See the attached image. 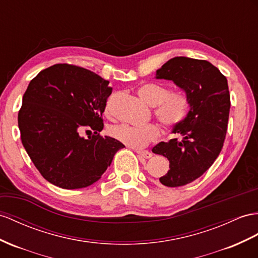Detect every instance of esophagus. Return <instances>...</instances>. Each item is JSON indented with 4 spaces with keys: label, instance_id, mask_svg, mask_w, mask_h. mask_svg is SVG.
Returning a JSON list of instances; mask_svg holds the SVG:
<instances>
[{
    "label": "esophagus",
    "instance_id": "esophagus-1",
    "mask_svg": "<svg viewBox=\"0 0 258 258\" xmlns=\"http://www.w3.org/2000/svg\"><path fill=\"white\" fill-rule=\"evenodd\" d=\"M136 153L141 157L145 158V159H149V158L153 157V154L149 153V151H147V150H136Z\"/></svg>",
    "mask_w": 258,
    "mask_h": 258
}]
</instances>
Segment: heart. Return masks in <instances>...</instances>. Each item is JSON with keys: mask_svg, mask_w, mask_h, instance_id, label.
<instances>
[{"mask_svg": "<svg viewBox=\"0 0 258 258\" xmlns=\"http://www.w3.org/2000/svg\"><path fill=\"white\" fill-rule=\"evenodd\" d=\"M138 96L150 105H156L155 114L164 126L175 127L182 124L188 114L187 99L181 94H170L163 86L148 83L138 88ZM105 113H109V104L105 105ZM110 135L132 148L141 149L160 137V130L156 124L135 125L121 124L110 128Z\"/></svg>", "mask_w": 258, "mask_h": 258, "instance_id": "obj_1", "label": "heart"}]
</instances>
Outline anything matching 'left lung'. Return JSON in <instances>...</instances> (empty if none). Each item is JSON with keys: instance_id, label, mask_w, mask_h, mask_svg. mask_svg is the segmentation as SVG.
Listing matches in <instances>:
<instances>
[{"instance_id": "left-lung-1", "label": "left lung", "mask_w": 258, "mask_h": 258, "mask_svg": "<svg viewBox=\"0 0 258 258\" xmlns=\"http://www.w3.org/2000/svg\"><path fill=\"white\" fill-rule=\"evenodd\" d=\"M157 79L172 81L186 95L188 114L172 133L182 135L161 142L153 153L170 162L159 181L169 187L183 186L202 176L219 156L226 138L230 94L226 76L208 61L175 56L156 72Z\"/></svg>"}]
</instances>
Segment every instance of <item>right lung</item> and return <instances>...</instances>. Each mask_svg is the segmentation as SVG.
Returning <instances> with one entry per match:
<instances>
[{
    "label": "right lung",
    "mask_w": 258,
    "mask_h": 258,
    "mask_svg": "<svg viewBox=\"0 0 258 258\" xmlns=\"http://www.w3.org/2000/svg\"><path fill=\"white\" fill-rule=\"evenodd\" d=\"M112 88L96 73L55 64L29 83L18 112L23 146L48 182L65 189L100 179L124 145L101 136L102 113ZM90 128L94 134L80 136Z\"/></svg>",
    "instance_id": "add662e5"
}]
</instances>
